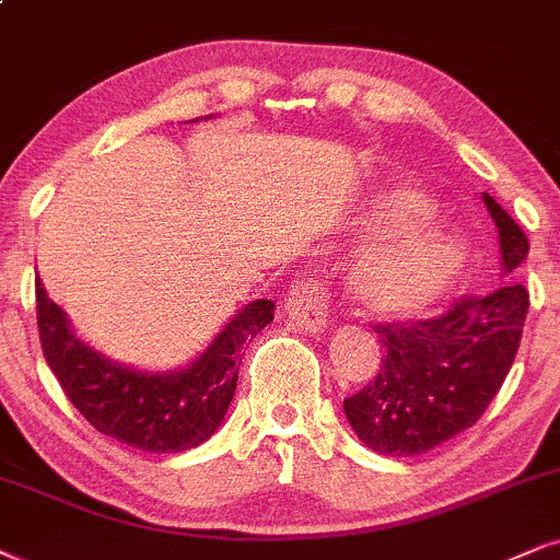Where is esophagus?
I'll use <instances>...</instances> for the list:
<instances>
[{
  "instance_id": "34e87169",
  "label": "esophagus",
  "mask_w": 560,
  "mask_h": 560,
  "mask_svg": "<svg viewBox=\"0 0 560 560\" xmlns=\"http://www.w3.org/2000/svg\"><path fill=\"white\" fill-rule=\"evenodd\" d=\"M285 308L288 316L295 324H301L303 329L319 332L329 319V291L314 275H303V278H295L291 288H288Z\"/></svg>"
}]
</instances>
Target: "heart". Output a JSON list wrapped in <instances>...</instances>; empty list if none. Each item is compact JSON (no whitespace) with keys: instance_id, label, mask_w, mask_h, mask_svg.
Returning a JSON list of instances; mask_svg holds the SVG:
<instances>
[{"instance_id":"1","label":"heart","mask_w":560,"mask_h":560,"mask_svg":"<svg viewBox=\"0 0 560 560\" xmlns=\"http://www.w3.org/2000/svg\"><path fill=\"white\" fill-rule=\"evenodd\" d=\"M425 197L402 191L374 205L358 225V236L376 238L348 265V293L369 314L399 316L431 306L462 265L457 238L433 231Z\"/></svg>"}]
</instances>
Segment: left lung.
Masks as SVG:
<instances>
[{
	"instance_id": "1",
	"label": "left lung",
	"mask_w": 560,
	"mask_h": 560,
	"mask_svg": "<svg viewBox=\"0 0 560 560\" xmlns=\"http://www.w3.org/2000/svg\"><path fill=\"white\" fill-rule=\"evenodd\" d=\"M482 202L499 228L503 267H520L527 236L491 195ZM527 308L524 285H506L462 295L436 316L376 322L382 365L342 402L358 439L378 454L412 457L478 423L512 369Z\"/></svg>"
}]
</instances>
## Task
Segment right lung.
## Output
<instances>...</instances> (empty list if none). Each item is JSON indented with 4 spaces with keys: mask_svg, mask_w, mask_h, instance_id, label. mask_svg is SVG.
Returning a JSON list of instances; mask_svg holds the SVG:
<instances>
[{
    "mask_svg": "<svg viewBox=\"0 0 560 560\" xmlns=\"http://www.w3.org/2000/svg\"><path fill=\"white\" fill-rule=\"evenodd\" d=\"M272 301H254L178 374H140L82 345L36 280L40 350L69 402L95 431L142 452H186L215 433L238 382L246 342L272 322Z\"/></svg>",
    "mask_w": 560,
    "mask_h": 560,
    "instance_id": "obj_1",
    "label": "right lung"
}]
</instances>
